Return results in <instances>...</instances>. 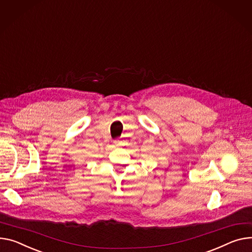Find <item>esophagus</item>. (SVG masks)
Here are the masks:
<instances>
[{
	"mask_svg": "<svg viewBox=\"0 0 252 252\" xmlns=\"http://www.w3.org/2000/svg\"><path fill=\"white\" fill-rule=\"evenodd\" d=\"M113 143H114V145H115L116 147L122 146V141H120V140H115Z\"/></svg>",
	"mask_w": 252,
	"mask_h": 252,
	"instance_id": "obj_1",
	"label": "esophagus"
}]
</instances>
